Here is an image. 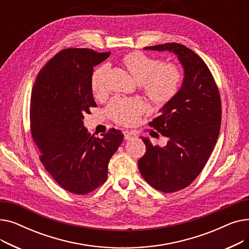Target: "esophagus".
Listing matches in <instances>:
<instances>
[{
  "label": "esophagus",
  "mask_w": 249,
  "mask_h": 249,
  "mask_svg": "<svg viewBox=\"0 0 249 249\" xmlns=\"http://www.w3.org/2000/svg\"><path fill=\"white\" fill-rule=\"evenodd\" d=\"M137 136L134 132H130V131H124V138L125 140H131L135 139Z\"/></svg>",
  "instance_id": "esophagus-1"
}]
</instances>
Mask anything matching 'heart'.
I'll return each mask as SVG.
<instances>
[{"label":"heart","instance_id":"b5f03b06","mask_svg":"<svg viewBox=\"0 0 249 249\" xmlns=\"http://www.w3.org/2000/svg\"><path fill=\"white\" fill-rule=\"evenodd\" d=\"M123 63L153 102L165 104L178 93L182 82V72L176 63H162L160 58L142 52L127 54L123 58ZM107 71L108 65L102 64L91 73L90 87L95 95H102L106 91ZM145 109V103L139 98L116 97L109 103L107 114L117 123L130 125L137 120Z\"/></svg>","mask_w":249,"mask_h":249}]
</instances>
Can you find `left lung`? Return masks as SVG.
Instances as JSON below:
<instances>
[{
	"instance_id": "obj_1",
	"label": "left lung",
	"mask_w": 249,
	"mask_h": 249,
	"mask_svg": "<svg viewBox=\"0 0 249 249\" xmlns=\"http://www.w3.org/2000/svg\"><path fill=\"white\" fill-rule=\"evenodd\" d=\"M144 49L174 52L185 71L178 93L148 123L168 137L167 144L153 145L141 137L146 151L138 160L140 174L151 187L174 193L192 184L215 147L221 126L220 94L207 64L185 45L173 42Z\"/></svg>"
}]
</instances>
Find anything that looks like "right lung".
I'll return each instance as SVG.
<instances>
[{
	"mask_svg": "<svg viewBox=\"0 0 249 249\" xmlns=\"http://www.w3.org/2000/svg\"><path fill=\"white\" fill-rule=\"evenodd\" d=\"M110 52L68 48L39 71L30 100L31 133L46 171L71 193L85 195L103 185L112 155L123 141L120 130L95 137L84 115L97 107L90 87L94 67Z\"/></svg>",
	"mask_w": 249,
	"mask_h": 249,
	"instance_id": "add662e5",
	"label": "right lung"
}]
</instances>
